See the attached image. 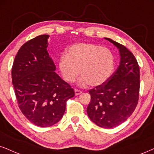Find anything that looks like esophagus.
Segmentation results:
<instances>
[{"label": "esophagus", "instance_id": "34e87169", "mask_svg": "<svg viewBox=\"0 0 154 154\" xmlns=\"http://www.w3.org/2000/svg\"><path fill=\"white\" fill-rule=\"evenodd\" d=\"M74 91H75V96H79V95H80L81 93H82V91H81L78 90V89H75V90H74Z\"/></svg>", "mask_w": 154, "mask_h": 154}]
</instances>
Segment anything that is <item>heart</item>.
I'll return each mask as SVG.
<instances>
[{
    "label": "heart",
    "mask_w": 154,
    "mask_h": 154,
    "mask_svg": "<svg viewBox=\"0 0 154 154\" xmlns=\"http://www.w3.org/2000/svg\"><path fill=\"white\" fill-rule=\"evenodd\" d=\"M58 69L63 80L73 83L79 72L81 85L88 83L97 86L106 82L113 70L114 60L111 51L105 47L88 43H75L60 56Z\"/></svg>",
    "instance_id": "1"
}]
</instances>
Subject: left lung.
<instances>
[{
	"label": "left lung",
	"instance_id": "left-lung-1",
	"mask_svg": "<svg viewBox=\"0 0 154 154\" xmlns=\"http://www.w3.org/2000/svg\"><path fill=\"white\" fill-rule=\"evenodd\" d=\"M105 39L119 50L120 64L106 82L89 91L91 100L87 113L97 126L112 128L126 121L137 106L140 71L135 56L129 50L111 38Z\"/></svg>",
	"mask_w": 154,
	"mask_h": 154
}]
</instances>
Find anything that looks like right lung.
I'll return each instance as SVG.
<instances>
[{
    "mask_svg": "<svg viewBox=\"0 0 154 154\" xmlns=\"http://www.w3.org/2000/svg\"><path fill=\"white\" fill-rule=\"evenodd\" d=\"M48 35L25 43L15 57L12 83L18 107L32 123L49 127L58 123L66 101L75 95L71 86L57 74L48 53Z\"/></svg>",
    "mask_w": 154,
    "mask_h": 154,
    "instance_id": "obj_1",
    "label": "right lung"
}]
</instances>
